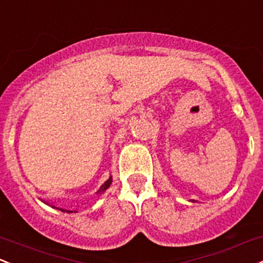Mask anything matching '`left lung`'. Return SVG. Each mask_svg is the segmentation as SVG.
Segmentation results:
<instances>
[{
    "label": "left lung",
    "mask_w": 263,
    "mask_h": 263,
    "mask_svg": "<svg viewBox=\"0 0 263 263\" xmlns=\"http://www.w3.org/2000/svg\"><path fill=\"white\" fill-rule=\"evenodd\" d=\"M192 202H196V201H195V200H192Z\"/></svg>",
    "instance_id": "8db88e82"
}]
</instances>
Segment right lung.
Masks as SVG:
<instances>
[{"label":"right lung","mask_w":263,"mask_h":263,"mask_svg":"<svg viewBox=\"0 0 263 263\" xmlns=\"http://www.w3.org/2000/svg\"><path fill=\"white\" fill-rule=\"evenodd\" d=\"M111 183H112V176H109V178H108V180H107V181H106V182H105V183H103V184H102V186H101V187H100V189H99V191H97V192H96V193H97V195H102V193H103V192H105V191H106V190H107L109 186H111ZM42 202H43V203L48 204V206H51V207H52V209H56V210H59V211H61V212H66V213H72V212H77V211H70V210L60 209V207H56V206H53V204H50V203H48V202H45V201H42Z\"/></svg>","instance_id":"right-lung-1"}]
</instances>
